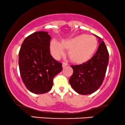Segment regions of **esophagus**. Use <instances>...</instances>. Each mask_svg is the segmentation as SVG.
Masks as SVG:
<instances>
[{
	"label": "esophagus",
	"instance_id": "esophagus-1",
	"mask_svg": "<svg viewBox=\"0 0 125 125\" xmlns=\"http://www.w3.org/2000/svg\"><path fill=\"white\" fill-rule=\"evenodd\" d=\"M68 66V63L66 62H63L62 63V67L63 68H65V66Z\"/></svg>",
	"mask_w": 125,
	"mask_h": 125
}]
</instances>
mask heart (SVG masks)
Masks as SVG:
<instances>
[{"label":"heart","mask_w":125,"mask_h":125,"mask_svg":"<svg viewBox=\"0 0 125 125\" xmlns=\"http://www.w3.org/2000/svg\"><path fill=\"white\" fill-rule=\"evenodd\" d=\"M98 47V41L91 35L83 34L68 40H64L61 44L56 41L50 42V50L55 58L63 55L65 50H69L68 56L75 63L86 62L93 57Z\"/></svg>","instance_id":"1"}]
</instances>
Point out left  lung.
Here are the masks:
<instances>
[{"mask_svg": "<svg viewBox=\"0 0 125 125\" xmlns=\"http://www.w3.org/2000/svg\"><path fill=\"white\" fill-rule=\"evenodd\" d=\"M96 37L98 38L99 46L91 59L79 65L71 66L73 72L69 78V83L76 93L82 95L92 94L100 87L109 63V54L104 42Z\"/></svg>", "mask_w": 125, "mask_h": 125, "instance_id": "obj_1", "label": "left lung"}]
</instances>
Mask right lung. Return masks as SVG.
<instances>
[{
	"label": "right lung",
	"instance_id": "add662e5",
	"mask_svg": "<svg viewBox=\"0 0 125 125\" xmlns=\"http://www.w3.org/2000/svg\"><path fill=\"white\" fill-rule=\"evenodd\" d=\"M51 37L38 31L25 38L19 52V68L23 83L34 94H44L53 87V78L62 71L61 63L50 54Z\"/></svg>",
	"mask_w": 125,
	"mask_h": 125
}]
</instances>
